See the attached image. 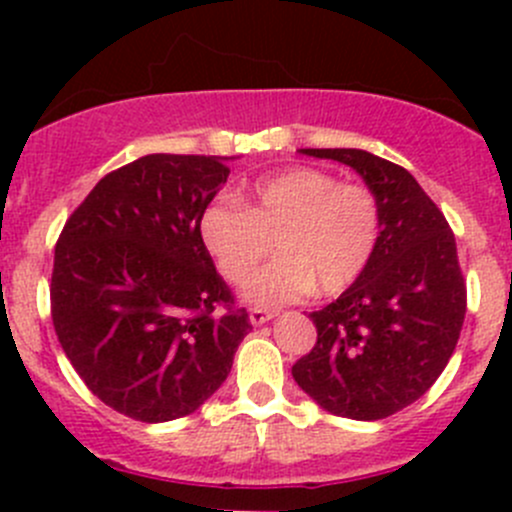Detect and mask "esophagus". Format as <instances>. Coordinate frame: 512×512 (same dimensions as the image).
Instances as JSON below:
<instances>
[{
	"label": "esophagus",
	"instance_id": "esophagus-1",
	"mask_svg": "<svg viewBox=\"0 0 512 512\" xmlns=\"http://www.w3.org/2000/svg\"><path fill=\"white\" fill-rule=\"evenodd\" d=\"M272 317H275V312H270V309H262V307H252L250 309V322L255 324V327H260V324L270 322Z\"/></svg>",
	"mask_w": 512,
	"mask_h": 512
}]
</instances>
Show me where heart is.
Returning <instances> with one entry per match:
<instances>
[{
	"label": "heart",
	"mask_w": 512,
	"mask_h": 512,
	"mask_svg": "<svg viewBox=\"0 0 512 512\" xmlns=\"http://www.w3.org/2000/svg\"><path fill=\"white\" fill-rule=\"evenodd\" d=\"M200 240L232 285L257 270L275 240L280 257L245 287L252 304L277 307L314 289L334 297L369 270L381 240V205L366 185L294 165L257 180L242 208L227 200L208 205Z\"/></svg>",
	"instance_id": "b5f03b06"
}]
</instances>
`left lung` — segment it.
Instances as JSON below:
<instances>
[{"label":"left lung","mask_w":512,"mask_h":512,"mask_svg":"<svg viewBox=\"0 0 512 512\" xmlns=\"http://www.w3.org/2000/svg\"><path fill=\"white\" fill-rule=\"evenodd\" d=\"M349 165L381 205V240L369 270L309 314L317 344L292 366L324 411L376 421L421 399L461 337L466 282L441 210L401 165L359 148H302Z\"/></svg>","instance_id":"obj_1"}]
</instances>
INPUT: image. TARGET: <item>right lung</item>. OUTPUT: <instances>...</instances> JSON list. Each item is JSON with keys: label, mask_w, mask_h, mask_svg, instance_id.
I'll list each match as a JSON object with an SVG mask.
<instances>
[{"label": "right lung", "mask_w": 512, "mask_h": 512, "mask_svg": "<svg viewBox=\"0 0 512 512\" xmlns=\"http://www.w3.org/2000/svg\"><path fill=\"white\" fill-rule=\"evenodd\" d=\"M227 175L218 156H143L103 175L61 230L49 289L56 337L118 414H193L252 329L200 240V215Z\"/></svg>", "instance_id": "right-lung-1"}]
</instances>
